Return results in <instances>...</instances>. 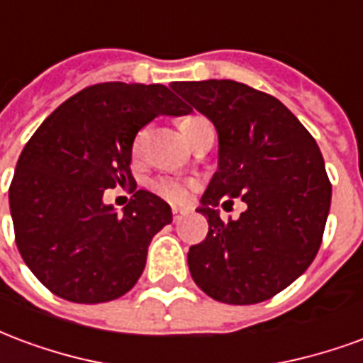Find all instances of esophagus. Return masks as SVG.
I'll use <instances>...</instances> for the list:
<instances>
[{
    "mask_svg": "<svg viewBox=\"0 0 363 363\" xmlns=\"http://www.w3.org/2000/svg\"><path fill=\"white\" fill-rule=\"evenodd\" d=\"M184 216H186V210H182V208H177V206H173V220L174 221H181Z\"/></svg>",
    "mask_w": 363,
    "mask_h": 363,
    "instance_id": "1",
    "label": "esophagus"
}]
</instances>
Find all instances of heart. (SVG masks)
Segmentation results:
<instances>
[{
	"label": "heart",
	"instance_id": "obj_1",
	"mask_svg": "<svg viewBox=\"0 0 363 363\" xmlns=\"http://www.w3.org/2000/svg\"><path fill=\"white\" fill-rule=\"evenodd\" d=\"M202 116H189V118H184L181 122V130L184 132V135H189V132L192 128L200 124ZM142 138L143 134L138 135V140H135L134 150H140V145H142ZM151 189L157 192L159 196L167 198V200H171V202H182V200H186L190 194V189H192V182L184 181V179H179V177H169V174H163V177H157L155 181L151 182Z\"/></svg>",
	"mask_w": 363,
	"mask_h": 363
}]
</instances>
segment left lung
Masks as SVG:
<instances>
[{
	"mask_svg": "<svg viewBox=\"0 0 363 363\" xmlns=\"http://www.w3.org/2000/svg\"><path fill=\"white\" fill-rule=\"evenodd\" d=\"M173 91L212 120L220 169L202 196L208 235L189 251L192 280L216 301H267L309 268L330 208L319 145L276 96L231 79L177 82ZM241 197L247 210L223 222L215 206Z\"/></svg>",
	"mask_w": 363,
	"mask_h": 363,
	"instance_id": "8db88e82",
	"label": "left lung"
}]
</instances>
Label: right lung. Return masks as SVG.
Returning a JSON list of instances; mask_svg holds the SVG:
<instances>
[{
  "label": "right lung",
  "mask_w": 363,
  "mask_h": 363,
  "mask_svg": "<svg viewBox=\"0 0 363 363\" xmlns=\"http://www.w3.org/2000/svg\"><path fill=\"white\" fill-rule=\"evenodd\" d=\"M165 85L108 82L85 87L44 120L17 161L9 186L15 243L52 294L74 303L124 296L142 276L153 235L173 221L165 200L135 190V134L161 114H189ZM130 184L118 214L106 188Z\"/></svg>",
  "instance_id": "right-lung-1"
}]
</instances>
